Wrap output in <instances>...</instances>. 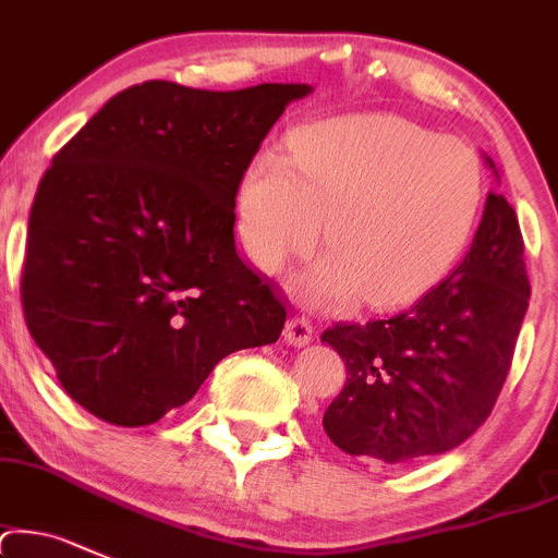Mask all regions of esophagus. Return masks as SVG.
Masks as SVG:
<instances>
[{
    "label": "esophagus",
    "instance_id": "obj_1",
    "mask_svg": "<svg viewBox=\"0 0 558 558\" xmlns=\"http://www.w3.org/2000/svg\"><path fill=\"white\" fill-rule=\"evenodd\" d=\"M284 340L290 345H295V349H303V345H308L314 340V325L305 316H292L284 327Z\"/></svg>",
    "mask_w": 558,
    "mask_h": 558
}]
</instances>
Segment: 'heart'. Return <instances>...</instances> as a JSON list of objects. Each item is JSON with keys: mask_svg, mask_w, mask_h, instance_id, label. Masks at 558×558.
I'll use <instances>...</instances> for the list:
<instances>
[{"mask_svg": "<svg viewBox=\"0 0 558 558\" xmlns=\"http://www.w3.org/2000/svg\"><path fill=\"white\" fill-rule=\"evenodd\" d=\"M476 154L393 113H349L301 128L292 157L263 148L239 183V247L263 274L329 250L295 279L305 303H410L452 268L476 229Z\"/></svg>", "mask_w": 558, "mask_h": 558, "instance_id": "heart-1", "label": "heart"}]
</instances>
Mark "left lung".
<instances>
[{"label": "left lung", "mask_w": 558, "mask_h": 558, "mask_svg": "<svg viewBox=\"0 0 558 558\" xmlns=\"http://www.w3.org/2000/svg\"><path fill=\"white\" fill-rule=\"evenodd\" d=\"M526 303L517 213L489 191L471 250L421 301L391 319L322 332L349 369L322 421L332 445L380 463L463 445L493 412Z\"/></svg>", "instance_id": "1"}]
</instances>
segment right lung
<instances>
[{"label": "right lung", "mask_w": 558, "mask_h": 558, "mask_svg": "<svg viewBox=\"0 0 558 558\" xmlns=\"http://www.w3.org/2000/svg\"><path fill=\"white\" fill-rule=\"evenodd\" d=\"M308 85L143 82L56 154L28 215L21 301L76 404L137 428L183 407L287 311L233 242L244 170Z\"/></svg>", "instance_id": "add662e5"}]
</instances>
